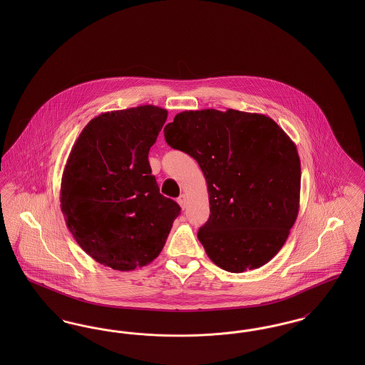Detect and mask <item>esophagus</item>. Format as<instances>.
I'll return each instance as SVG.
<instances>
[{
    "mask_svg": "<svg viewBox=\"0 0 365 365\" xmlns=\"http://www.w3.org/2000/svg\"><path fill=\"white\" fill-rule=\"evenodd\" d=\"M178 204L180 205V208L185 209L187 207V197L185 194H182L179 198H178Z\"/></svg>",
    "mask_w": 365,
    "mask_h": 365,
    "instance_id": "esophagus-1",
    "label": "esophagus"
}]
</instances>
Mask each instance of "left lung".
Masks as SVG:
<instances>
[{"label":"left lung","instance_id":"8db88e82","mask_svg":"<svg viewBox=\"0 0 365 365\" xmlns=\"http://www.w3.org/2000/svg\"><path fill=\"white\" fill-rule=\"evenodd\" d=\"M164 137L205 176L210 216L198 240L209 259L240 274L277 256L294 226L301 190L297 146L278 124L235 109L185 110Z\"/></svg>","mask_w":365,"mask_h":365}]
</instances>
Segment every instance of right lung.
Wrapping results in <instances>:
<instances>
[{
	"label": "right lung",
	"instance_id": "1",
	"mask_svg": "<svg viewBox=\"0 0 365 365\" xmlns=\"http://www.w3.org/2000/svg\"><path fill=\"white\" fill-rule=\"evenodd\" d=\"M168 112L140 105L105 112L75 140L60 187V207L75 241L118 271L150 264L180 207L160 194L149 150Z\"/></svg>",
	"mask_w": 365,
	"mask_h": 365
}]
</instances>
